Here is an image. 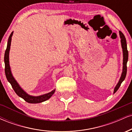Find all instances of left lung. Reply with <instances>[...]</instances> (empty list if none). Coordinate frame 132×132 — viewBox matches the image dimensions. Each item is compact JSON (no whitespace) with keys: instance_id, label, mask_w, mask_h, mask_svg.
Returning <instances> with one entry per match:
<instances>
[{"instance_id":"8db88e82","label":"left lung","mask_w":132,"mask_h":132,"mask_svg":"<svg viewBox=\"0 0 132 132\" xmlns=\"http://www.w3.org/2000/svg\"><path fill=\"white\" fill-rule=\"evenodd\" d=\"M119 35L120 37L121 38V45H122V51H123V69H122V75H121L120 78L119 82L117 83V86H116L114 89V91L113 93H116L117 90L119 89V88L122 82L124 81L125 77H126L127 75V63L128 61V52L127 50V42H126V38H125L124 35L120 31H119Z\"/></svg>"}]
</instances>
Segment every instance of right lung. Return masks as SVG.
Listing matches in <instances>:
<instances>
[{"label": "right lung", "mask_w": 132, "mask_h": 132, "mask_svg": "<svg viewBox=\"0 0 132 132\" xmlns=\"http://www.w3.org/2000/svg\"><path fill=\"white\" fill-rule=\"evenodd\" d=\"M13 31L10 34V37L9 38L8 42H7V49H6L5 52V55H4V62H5V72L6 78L7 79V81L11 84L12 87L15 92V93L19 95V97H22L25 101L30 104H37V103H40L44 101H46L52 96L53 94L55 92V89L53 90L49 93L45 94L39 95V96H33L30 95L27 93L26 92L24 91L22 89V87L19 86L17 82L13 78L11 70H10V64H9V51H10V45H11L12 37L13 35Z\"/></svg>", "instance_id": "add662e5"}]
</instances>
